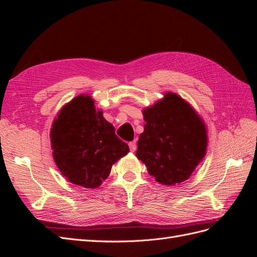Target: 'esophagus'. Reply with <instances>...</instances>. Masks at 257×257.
<instances>
[{"instance_id":"esophagus-1","label":"esophagus","mask_w":257,"mask_h":257,"mask_svg":"<svg viewBox=\"0 0 257 257\" xmlns=\"http://www.w3.org/2000/svg\"><path fill=\"white\" fill-rule=\"evenodd\" d=\"M128 147H130V149H131V151H132V152H134V151L136 150V148H137V146H136V143H135V142H132V143H130V144H128Z\"/></svg>"}]
</instances>
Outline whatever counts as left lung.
Here are the masks:
<instances>
[{"mask_svg": "<svg viewBox=\"0 0 257 257\" xmlns=\"http://www.w3.org/2000/svg\"><path fill=\"white\" fill-rule=\"evenodd\" d=\"M144 133L139 136L136 157L148 172L165 185L189 179L207 148L204 122L183 98L174 93L144 110Z\"/></svg>", "mask_w": 257, "mask_h": 257, "instance_id": "1", "label": "left lung"}]
</instances>
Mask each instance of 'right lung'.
Returning a JSON list of instances; mask_svg holds the SVG:
<instances>
[{
	"instance_id": "add662e5",
	"label": "right lung",
	"mask_w": 257,
	"mask_h": 257,
	"mask_svg": "<svg viewBox=\"0 0 257 257\" xmlns=\"http://www.w3.org/2000/svg\"><path fill=\"white\" fill-rule=\"evenodd\" d=\"M50 137L53 159L62 175L87 189L99 186L112 164L130 151L88 95L77 96L62 108Z\"/></svg>"
}]
</instances>
